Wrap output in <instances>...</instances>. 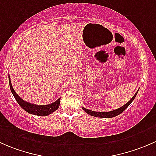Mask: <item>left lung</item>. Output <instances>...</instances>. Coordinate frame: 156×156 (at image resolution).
I'll return each mask as SVG.
<instances>
[{
    "label": "left lung",
    "mask_w": 156,
    "mask_h": 156,
    "mask_svg": "<svg viewBox=\"0 0 156 156\" xmlns=\"http://www.w3.org/2000/svg\"><path fill=\"white\" fill-rule=\"evenodd\" d=\"M138 93V90L136 91V94L133 95V97H132L131 99H130V100H129L128 102L126 103L125 105H124L123 106H122V107L117 108V109L115 110H113V111H110V112H95V111H92V110H90V109H87V108H85L84 107H82L83 110H84L85 112H87V114L90 115L92 116H94V117H98V118H106V119H108V118H112V117H115V116H117L119 115H120L121 113L123 112L124 111H125L126 108L128 107L129 105L130 104V103L133 102V100H134V98L136 97V94H137Z\"/></svg>",
    "instance_id": "left-lung-1"
}]
</instances>
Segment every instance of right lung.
<instances>
[{
    "mask_svg": "<svg viewBox=\"0 0 156 156\" xmlns=\"http://www.w3.org/2000/svg\"><path fill=\"white\" fill-rule=\"evenodd\" d=\"M9 83H10L11 92H12L13 97H15L17 103H19V105H20L25 111L30 113V114L35 115L39 116H46L51 114L52 112L56 111V110L59 108V103H60V98L58 99V100H56V101H55L54 103H50V104L48 105L32 104V103H30L29 102L25 101V100H23V99L20 98V97H19L18 94L15 92V90H14L13 88H12L10 76H9Z\"/></svg>",
    "mask_w": 156,
    "mask_h": 156,
    "instance_id": "1",
    "label": "right lung"
}]
</instances>
